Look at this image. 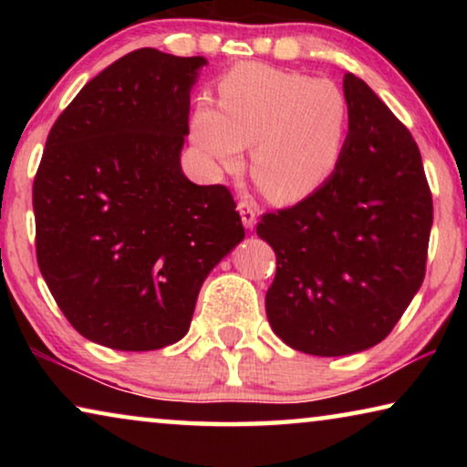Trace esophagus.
<instances>
[{
    "mask_svg": "<svg viewBox=\"0 0 467 467\" xmlns=\"http://www.w3.org/2000/svg\"><path fill=\"white\" fill-rule=\"evenodd\" d=\"M238 213L242 216V225H244L246 229H253L254 223H257V214H254L253 203L246 202V200H242L238 203Z\"/></svg>",
    "mask_w": 467,
    "mask_h": 467,
    "instance_id": "esophagus-1",
    "label": "esophagus"
}]
</instances>
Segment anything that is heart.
<instances>
[{
  "mask_svg": "<svg viewBox=\"0 0 467 467\" xmlns=\"http://www.w3.org/2000/svg\"><path fill=\"white\" fill-rule=\"evenodd\" d=\"M219 108L191 114V142L223 170L251 150V174L276 203H296L321 189L340 163L348 104L334 82L264 63H240L221 76Z\"/></svg>",
  "mask_w": 467,
  "mask_h": 467,
  "instance_id": "heart-1",
  "label": "heart"
}]
</instances>
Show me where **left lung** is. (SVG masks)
I'll return each mask as SVG.
<instances>
[{"instance_id": "8db88e82", "label": "left lung", "mask_w": 467, "mask_h": 467, "mask_svg": "<svg viewBox=\"0 0 467 467\" xmlns=\"http://www.w3.org/2000/svg\"><path fill=\"white\" fill-rule=\"evenodd\" d=\"M348 133L329 181L261 216L276 253L265 293L274 334L317 357L385 340L425 278L433 203L419 146L379 95L344 74Z\"/></svg>"}]
</instances>
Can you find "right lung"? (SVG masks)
<instances>
[{
    "instance_id": "1",
    "label": "right lung",
    "mask_w": 467,
    "mask_h": 467,
    "mask_svg": "<svg viewBox=\"0 0 467 467\" xmlns=\"http://www.w3.org/2000/svg\"><path fill=\"white\" fill-rule=\"evenodd\" d=\"M203 57L140 48L76 95L34 181L37 265L87 340L157 350L184 337L203 280L244 240L223 184L181 165Z\"/></svg>"
}]
</instances>
